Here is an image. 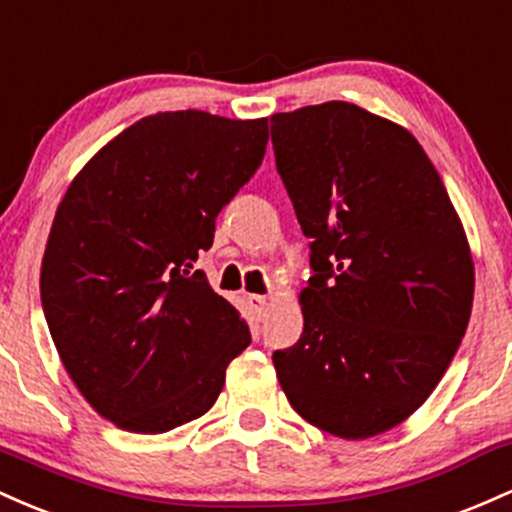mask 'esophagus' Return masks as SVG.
Returning a JSON list of instances; mask_svg holds the SVG:
<instances>
[{
  "label": "esophagus",
  "instance_id": "esophagus-1",
  "mask_svg": "<svg viewBox=\"0 0 512 512\" xmlns=\"http://www.w3.org/2000/svg\"><path fill=\"white\" fill-rule=\"evenodd\" d=\"M249 304L254 307V312L258 314V317H263V314H266L268 300L263 295H249Z\"/></svg>",
  "mask_w": 512,
  "mask_h": 512
}]
</instances>
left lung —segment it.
I'll return each mask as SVG.
<instances>
[{
	"label": "left lung",
	"mask_w": 512,
	"mask_h": 512,
	"mask_svg": "<svg viewBox=\"0 0 512 512\" xmlns=\"http://www.w3.org/2000/svg\"><path fill=\"white\" fill-rule=\"evenodd\" d=\"M271 137L314 271L304 331L273 353L275 375L312 426L387 433L433 394L467 331L462 220L416 137L355 103L275 113Z\"/></svg>",
	"instance_id": "left-lung-1"
}]
</instances>
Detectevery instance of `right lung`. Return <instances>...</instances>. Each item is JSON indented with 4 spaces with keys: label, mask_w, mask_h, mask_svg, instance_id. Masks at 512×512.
Listing matches in <instances>:
<instances>
[{
    "label": "right lung",
    "mask_w": 512,
    "mask_h": 512,
    "mask_svg": "<svg viewBox=\"0 0 512 512\" xmlns=\"http://www.w3.org/2000/svg\"><path fill=\"white\" fill-rule=\"evenodd\" d=\"M266 145L268 118L154 113L101 147L57 205L43 312L67 375L118 428L166 433L208 413L251 343L193 263Z\"/></svg>",
    "instance_id": "1"
}]
</instances>
